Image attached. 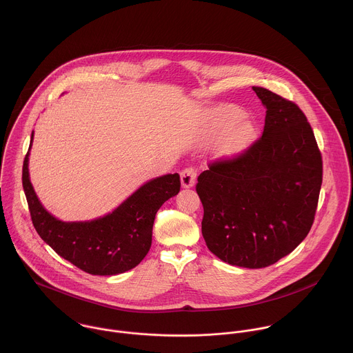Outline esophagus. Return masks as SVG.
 <instances>
[{"label": "esophagus", "mask_w": 353, "mask_h": 353, "mask_svg": "<svg viewBox=\"0 0 353 353\" xmlns=\"http://www.w3.org/2000/svg\"><path fill=\"white\" fill-rule=\"evenodd\" d=\"M181 176V185L184 188H190L194 185L196 183V177H197V169L194 166H187L185 169L181 170L180 173Z\"/></svg>", "instance_id": "obj_1"}]
</instances>
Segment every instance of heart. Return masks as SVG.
<instances>
[{
  "label": "heart",
  "mask_w": 353,
  "mask_h": 353,
  "mask_svg": "<svg viewBox=\"0 0 353 353\" xmlns=\"http://www.w3.org/2000/svg\"><path fill=\"white\" fill-rule=\"evenodd\" d=\"M241 118L242 111L235 106H223L215 110L212 114L214 129L217 133L226 130L221 137V148L224 152H235L241 149L252 136L254 129L248 121H242L236 125L233 124Z\"/></svg>",
  "instance_id": "b5f03b06"
}]
</instances>
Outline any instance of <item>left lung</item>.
I'll list each match as a JSON object with an SVG mask.
<instances>
[{
    "instance_id": "1",
    "label": "left lung",
    "mask_w": 353,
    "mask_h": 353,
    "mask_svg": "<svg viewBox=\"0 0 353 353\" xmlns=\"http://www.w3.org/2000/svg\"><path fill=\"white\" fill-rule=\"evenodd\" d=\"M266 108L263 133L241 154L208 163L196 192L201 232L219 259L268 268L309 234L323 184V157L299 106L252 87Z\"/></svg>"
}]
</instances>
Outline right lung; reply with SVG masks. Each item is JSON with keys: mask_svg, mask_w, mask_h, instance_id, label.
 <instances>
[{"mask_svg": "<svg viewBox=\"0 0 353 353\" xmlns=\"http://www.w3.org/2000/svg\"><path fill=\"white\" fill-rule=\"evenodd\" d=\"M32 141L33 133L30 146ZM28 161L29 152L23 165V188L37 234L56 254L92 275H117L136 268L152 245L157 211L181 187L179 173L165 174L143 184L106 216L67 223L52 216L39 201Z\"/></svg>", "mask_w": 353, "mask_h": 353, "instance_id": "right-lung-1", "label": "right lung"}]
</instances>
